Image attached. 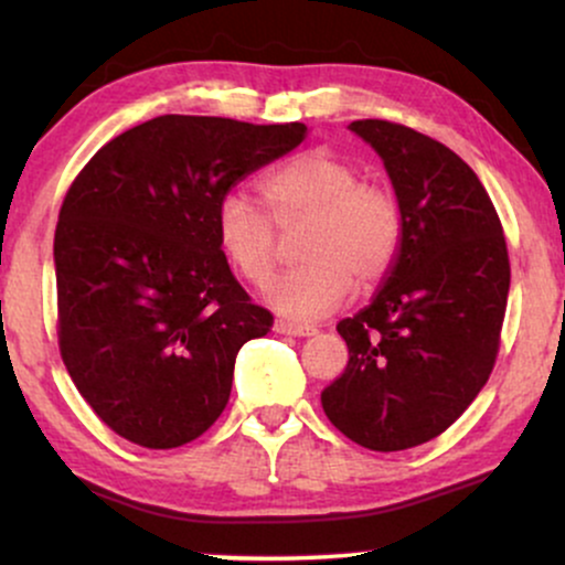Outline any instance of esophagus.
Segmentation results:
<instances>
[{"label":"esophagus","instance_id":"1","mask_svg":"<svg viewBox=\"0 0 565 565\" xmlns=\"http://www.w3.org/2000/svg\"><path fill=\"white\" fill-rule=\"evenodd\" d=\"M274 329H276L278 334H291V337H310V334H316L313 327H305V323L284 321V319H278L274 323Z\"/></svg>","mask_w":565,"mask_h":565}]
</instances>
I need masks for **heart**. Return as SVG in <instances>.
<instances>
[{
	"mask_svg": "<svg viewBox=\"0 0 565 565\" xmlns=\"http://www.w3.org/2000/svg\"><path fill=\"white\" fill-rule=\"evenodd\" d=\"M263 206L244 196L217 204L215 236L231 268L252 287L270 281L278 265V231H295L302 265L276 278L268 302L291 319H319L355 291L377 289L404 244V210L387 185L361 180L353 161L310 148L276 164L257 183Z\"/></svg>",
	"mask_w": 565,
	"mask_h": 565,
	"instance_id": "obj_1",
	"label": "heart"
}]
</instances>
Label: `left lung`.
I'll return each instance as SVG.
<instances>
[{
    "mask_svg": "<svg viewBox=\"0 0 565 565\" xmlns=\"http://www.w3.org/2000/svg\"><path fill=\"white\" fill-rule=\"evenodd\" d=\"M350 129L385 161L404 244L374 302L337 323L350 359L321 406L364 449L404 451L457 423L494 369L508 242L478 174L444 142L385 119Z\"/></svg>",
    "mask_w": 565,
    "mask_h": 565,
    "instance_id": "1",
    "label": "left lung"
}]
</instances>
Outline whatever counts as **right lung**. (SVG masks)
I'll return each mask as SVG.
<instances>
[{
  "instance_id": "right-lung-1",
  "label": "right lung",
  "mask_w": 565,
  "mask_h": 565,
  "mask_svg": "<svg viewBox=\"0 0 565 565\" xmlns=\"http://www.w3.org/2000/svg\"><path fill=\"white\" fill-rule=\"evenodd\" d=\"M308 127L167 114L100 148L55 228L57 348L116 436L178 449L231 398L244 342L274 313L252 302L217 246V204Z\"/></svg>"
}]
</instances>
